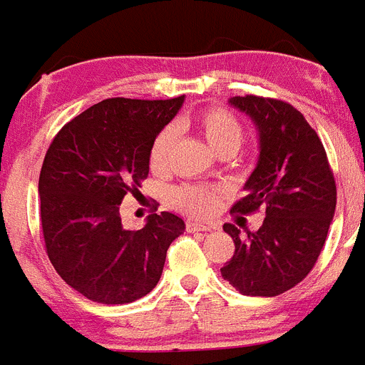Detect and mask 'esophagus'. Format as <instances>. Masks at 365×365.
<instances>
[{"label": "esophagus", "mask_w": 365, "mask_h": 365, "mask_svg": "<svg viewBox=\"0 0 365 365\" xmlns=\"http://www.w3.org/2000/svg\"><path fill=\"white\" fill-rule=\"evenodd\" d=\"M185 229H187V232H207V230H214L216 227H214V225H207V223H196V221H187Z\"/></svg>", "instance_id": "34e87169"}]
</instances>
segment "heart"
Returning a JSON list of instances; mask_svg holds the SVG:
<instances>
[{
    "label": "heart",
    "instance_id": "b5f03b06",
    "mask_svg": "<svg viewBox=\"0 0 365 365\" xmlns=\"http://www.w3.org/2000/svg\"><path fill=\"white\" fill-rule=\"evenodd\" d=\"M180 129H194L217 156L236 155L245 142V125L234 113L221 108H209L194 117L178 122ZM176 140L175 129L163 128L153 140L149 149V167L155 173H163L169 165L173 145ZM171 200L178 209L190 214H207L216 202V190L203 185H180L171 192Z\"/></svg>",
    "mask_w": 365,
    "mask_h": 365
}]
</instances>
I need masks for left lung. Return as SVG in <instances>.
<instances>
[{
  "mask_svg": "<svg viewBox=\"0 0 365 365\" xmlns=\"http://www.w3.org/2000/svg\"><path fill=\"white\" fill-rule=\"evenodd\" d=\"M230 104L259 131V160L232 212L263 207L267 217L245 237L236 225H223L236 252L221 275L240 294L275 297L299 284L319 259L335 214V178L321 138L294 106L257 95L232 97Z\"/></svg>",
  "mask_w": 365,
  "mask_h": 365,
  "instance_id": "left-lung-1",
  "label": "left lung"
}]
</instances>
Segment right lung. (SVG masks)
Masks as SVG:
<instances>
[{
    "label": "right lung",
    "instance_id": "add662e5",
    "mask_svg": "<svg viewBox=\"0 0 365 365\" xmlns=\"http://www.w3.org/2000/svg\"><path fill=\"white\" fill-rule=\"evenodd\" d=\"M183 95L167 101L106 98L63 125L39 175L41 227L50 263L66 284L101 304H128L156 286L167 248L185 230L171 212L125 230L120 203L149 175L155 136Z\"/></svg>",
    "mask_w": 365,
    "mask_h": 365
}]
</instances>
